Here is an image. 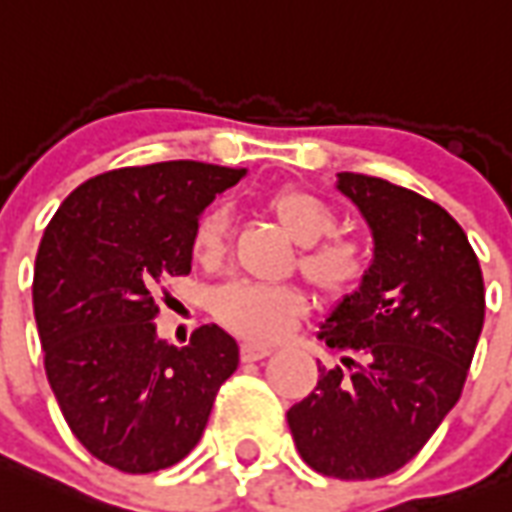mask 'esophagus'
<instances>
[{"mask_svg": "<svg viewBox=\"0 0 512 512\" xmlns=\"http://www.w3.org/2000/svg\"><path fill=\"white\" fill-rule=\"evenodd\" d=\"M269 347H264V344H251V342H245L243 347H240V355H243V360H261V358H267L269 355Z\"/></svg>", "mask_w": 512, "mask_h": 512, "instance_id": "esophagus-1", "label": "esophagus"}]
</instances>
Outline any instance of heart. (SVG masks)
Segmentation results:
<instances>
[{"mask_svg": "<svg viewBox=\"0 0 512 512\" xmlns=\"http://www.w3.org/2000/svg\"><path fill=\"white\" fill-rule=\"evenodd\" d=\"M264 208L301 245L299 272L328 301L350 299L368 275V253L360 240L336 235L334 205L307 186H277L264 194ZM227 216L211 205L194 219L189 253L194 264L211 269L227 253ZM304 299L291 285H261L248 280L221 285L211 310L221 326L251 342H275L299 318Z\"/></svg>", "mask_w": 512, "mask_h": 512, "instance_id": "heart-1", "label": "heart"}]
</instances>
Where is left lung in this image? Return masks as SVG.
<instances>
[{"mask_svg":"<svg viewBox=\"0 0 512 512\" xmlns=\"http://www.w3.org/2000/svg\"><path fill=\"white\" fill-rule=\"evenodd\" d=\"M339 189L374 232V264L320 331L344 366H318L285 417L312 470L368 481L417 457L454 408L486 299L473 245L438 202L366 173H339Z\"/></svg>","mask_w":512,"mask_h":512,"instance_id":"left-lung-1","label":"left lung"}]
</instances>
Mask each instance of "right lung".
Listing matches in <instances>:
<instances>
[{
  "label": "right lung",
  "instance_id": "add662e5",
  "mask_svg": "<svg viewBox=\"0 0 512 512\" xmlns=\"http://www.w3.org/2000/svg\"><path fill=\"white\" fill-rule=\"evenodd\" d=\"M243 168L170 160L106 170L63 200L39 243L34 318L47 382L77 441L122 473H157L197 446L240 347L200 326L154 334L168 277L192 272L189 232Z\"/></svg>",
  "mask_w": 512,
  "mask_h": 512
}]
</instances>
